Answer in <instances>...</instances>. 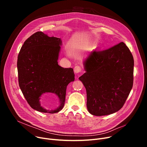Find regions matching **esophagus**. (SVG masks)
Instances as JSON below:
<instances>
[{
	"label": "esophagus",
	"instance_id": "34e87169",
	"mask_svg": "<svg viewBox=\"0 0 147 147\" xmlns=\"http://www.w3.org/2000/svg\"><path fill=\"white\" fill-rule=\"evenodd\" d=\"M74 71L76 73H81V72H82V68L81 67H80L79 65H76L74 68Z\"/></svg>",
	"mask_w": 147,
	"mask_h": 147
}]
</instances>
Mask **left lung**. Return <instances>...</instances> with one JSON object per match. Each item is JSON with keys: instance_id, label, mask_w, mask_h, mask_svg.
Wrapping results in <instances>:
<instances>
[{"instance_id": "1", "label": "left lung", "mask_w": 147, "mask_h": 147, "mask_svg": "<svg viewBox=\"0 0 147 147\" xmlns=\"http://www.w3.org/2000/svg\"><path fill=\"white\" fill-rule=\"evenodd\" d=\"M134 66L132 54L123 42L90 53L84 62L86 72L79 80L86 88L91 114L101 116L121 109L133 86Z\"/></svg>"}]
</instances>
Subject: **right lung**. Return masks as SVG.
<instances>
[{"label":"right lung","mask_w":147,"mask_h":147,"mask_svg":"<svg viewBox=\"0 0 147 147\" xmlns=\"http://www.w3.org/2000/svg\"><path fill=\"white\" fill-rule=\"evenodd\" d=\"M61 40L37 32L24 42L18 56L17 68L20 88L30 106L42 113H55L64 107L67 86L74 80L71 68H64L58 64ZM55 94L60 107L46 111L40 105L42 94Z\"/></svg>","instance_id":"right-lung-1"}]
</instances>
